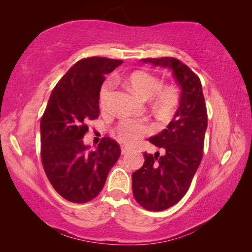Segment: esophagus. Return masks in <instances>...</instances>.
Masks as SVG:
<instances>
[{
    "label": "esophagus",
    "instance_id": "obj_1",
    "mask_svg": "<svg viewBox=\"0 0 252 252\" xmlns=\"http://www.w3.org/2000/svg\"><path fill=\"white\" fill-rule=\"evenodd\" d=\"M132 149V147L126 146V145H122L121 146V154H126L127 152H130Z\"/></svg>",
    "mask_w": 252,
    "mask_h": 252
}]
</instances>
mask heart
Segmentation results:
<instances>
[{"mask_svg": "<svg viewBox=\"0 0 252 252\" xmlns=\"http://www.w3.org/2000/svg\"><path fill=\"white\" fill-rule=\"evenodd\" d=\"M126 83L133 93L143 99L154 97L155 106L160 114L168 116L175 108L179 100V92L174 85L161 87V81L156 76L145 71H134L127 76ZM114 92V83L106 81L100 89L99 105L105 109ZM154 130L152 123L145 119L123 118L116 126L117 137L122 143L135 144Z\"/></svg>", "mask_w": 252, "mask_h": 252, "instance_id": "heart-1", "label": "heart"}]
</instances>
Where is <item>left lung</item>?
<instances>
[{
    "label": "left lung",
    "mask_w": 252,
    "mask_h": 252,
    "mask_svg": "<svg viewBox=\"0 0 252 252\" xmlns=\"http://www.w3.org/2000/svg\"><path fill=\"white\" fill-rule=\"evenodd\" d=\"M142 63L170 69L181 88L172 121L148 138L165 154L144 153L143 167L132 173L135 200L147 210L161 211L179 202L189 189L202 158L208 117L201 82L189 67L173 57L146 58Z\"/></svg>",
    "instance_id": "left-lung-1"
}]
</instances>
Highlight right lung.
Here are the masks:
<instances>
[{"label":"right lung","instance_id":"1","mask_svg":"<svg viewBox=\"0 0 252 252\" xmlns=\"http://www.w3.org/2000/svg\"><path fill=\"white\" fill-rule=\"evenodd\" d=\"M121 61L90 57L69 69L52 91L41 119V158L47 179L65 199L83 203L103 189L121 151L104 137L95 151L83 143L87 122L99 116V92L105 76Z\"/></svg>","mask_w":252,"mask_h":252}]
</instances>
